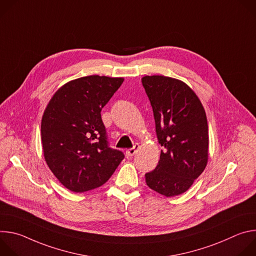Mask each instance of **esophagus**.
Instances as JSON below:
<instances>
[{
	"label": "esophagus",
	"instance_id": "obj_1",
	"mask_svg": "<svg viewBox=\"0 0 256 256\" xmlns=\"http://www.w3.org/2000/svg\"><path fill=\"white\" fill-rule=\"evenodd\" d=\"M140 146L138 144H134V148H132V149H128V150L126 151V155H128V157H132V156H134V155L136 153V151L140 149Z\"/></svg>",
	"mask_w": 256,
	"mask_h": 256
}]
</instances>
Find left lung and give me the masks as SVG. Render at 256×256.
<instances>
[{
    "mask_svg": "<svg viewBox=\"0 0 256 256\" xmlns=\"http://www.w3.org/2000/svg\"><path fill=\"white\" fill-rule=\"evenodd\" d=\"M142 83L151 102L161 151L146 184L167 198L186 192L208 160V128L204 108L184 82L166 76H144Z\"/></svg>",
    "mask_w": 256,
    "mask_h": 256,
    "instance_id": "1",
    "label": "left lung"
}]
</instances>
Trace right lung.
<instances>
[{"label": "right lung", "instance_id": "obj_1", "mask_svg": "<svg viewBox=\"0 0 256 256\" xmlns=\"http://www.w3.org/2000/svg\"><path fill=\"white\" fill-rule=\"evenodd\" d=\"M124 78L92 75L62 85L42 120L44 160L60 184L84 192L103 186L124 158L108 147L101 109Z\"/></svg>", "mask_w": 256, "mask_h": 256}]
</instances>
